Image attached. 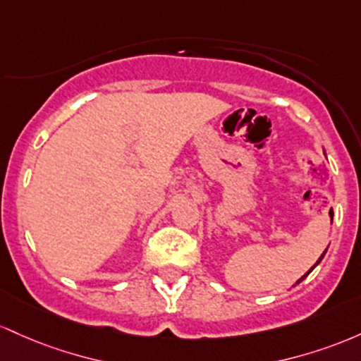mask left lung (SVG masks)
I'll use <instances>...</instances> for the list:
<instances>
[{
  "mask_svg": "<svg viewBox=\"0 0 361 361\" xmlns=\"http://www.w3.org/2000/svg\"><path fill=\"white\" fill-rule=\"evenodd\" d=\"M324 254H326V250H324ZM324 254H322V256H321V257H319V261H317V262H315V264H314V268H315V266H317V264H319V262H321V261H322V257H324ZM314 268H310V271H312V269H314ZM310 271H309V273H310ZM309 273H307V274H309ZM307 274H303V276H302V278H300V279H298V281H297V283H300V281H302V279H303V278H305V276H307Z\"/></svg>",
  "mask_w": 361,
  "mask_h": 361,
  "instance_id": "obj_1",
  "label": "left lung"
}]
</instances>
